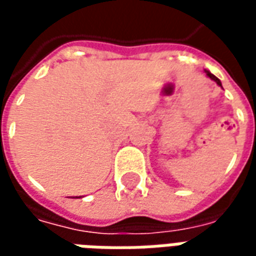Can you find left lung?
Masks as SVG:
<instances>
[{
  "mask_svg": "<svg viewBox=\"0 0 256 256\" xmlns=\"http://www.w3.org/2000/svg\"><path fill=\"white\" fill-rule=\"evenodd\" d=\"M206 74H207V76H208L210 79H212L214 82H216V84H218V86H220V88H222V84H220V80L216 78V76H215L214 74H211L210 71H206Z\"/></svg>",
  "mask_w": 256,
  "mask_h": 256,
  "instance_id": "obj_1",
  "label": "left lung"
}]
</instances>
